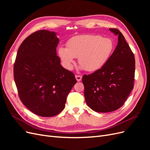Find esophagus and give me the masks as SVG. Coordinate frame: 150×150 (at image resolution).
Listing matches in <instances>:
<instances>
[{"mask_svg": "<svg viewBox=\"0 0 150 150\" xmlns=\"http://www.w3.org/2000/svg\"><path fill=\"white\" fill-rule=\"evenodd\" d=\"M75 77H76V80L78 81H80L81 80V79H82V76H79V75H76Z\"/></svg>", "mask_w": 150, "mask_h": 150, "instance_id": "obj_1", "label": "esophagus"}]
</instances>
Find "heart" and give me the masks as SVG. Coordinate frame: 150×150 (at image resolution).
Here are the masks:
<instances>
[{
    "mask_svg": "<svg viewBox=\"0 0 150 150\" xmlns=\"http://www.w3.org/2000/svg\"><path fill=\"white\" fill-rule=\"evenodd\" d=\"M113 49L114 42L111 39L99 35L85 34L70 39L67 48H59L58 54L63 66L68 70L73 68L75 57H78L81 69L94 72L106 64Z\"/></svg>",
    "mask_w": 150,
    "mask_h": 150,
    "instance_id": "heart-1",
    "label": "heart"
}]
</instances>
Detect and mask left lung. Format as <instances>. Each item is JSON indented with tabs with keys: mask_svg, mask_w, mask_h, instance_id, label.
I'll list each match as a JSON object with an SVG mask.
<instances>
[{
	"mask_svg": "<svg viewBox=\"0 0 150 150\" xmlns=\"http://www.w3.org/2000/svg\"><path fill=\"white\" fill-rule=\"evenodd\" d=\"M118 35L116 49L100 69L83 77L85 101L93 110L108 112L121 108L133 89L135 59L123 35L117 29H110Z\"/></svg>",
	"mask_w": 150,
	"mask_h": 150,
	"instance_id": "1",
	"label": "left lung"
}]
</instances>
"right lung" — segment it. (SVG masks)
Here are the masks:
<instances>
[{
	"label": "right lung",
	"mask_w": 150,
	"mask_h": 150,
	"mask_svg": "<svg viewBox=\"0 0 150 150\" xmlns=\"http://www.w3.org/2000/svg\"><path fill=\"white\" fill-rule=\"evenodd\" d=\"M56 33L36 31L18 49L13 77L21 101L34 114L42 117L58 115L77 83L74 74L61 65Z\"/></svg>",
	"instance_id": "add662e5"
}]
</instances>
